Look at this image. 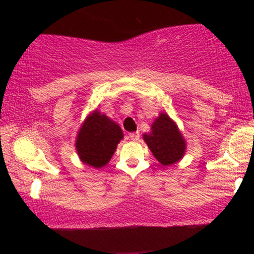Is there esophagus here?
<instances>
[{"mask_svg": "<svg viewBox=\"0 0 254 254\" xmlns=\"http://www.w3.org/2000/svg\"><path fill=\"white\" fill-rule=\"evenodd\" d=\"M129 138L131 139V141H138L139 133L138 132H131V133H129Z\"/></svg>", "mask_w": 254, "mask_h": 254, "instance_id": "esophagus-1", "label": "esophagus"}]
</instances>
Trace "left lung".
I'll list each match as a JSON object with an SVG mask.
<instances>
[{"instance_id":"left-lung-1","label":"left lung","mask_w":254,"mask_h":254,"mask_svg":"<svg viewBox=\"0 0 254 254\" xmlns=\"http://www.w3.org/2000/svg\"><path fill=\"white\" fill-rule=\"evenodd\" d=\"M143 139L155 159L164 166L176 164L185 154V139L167 113H160Z\"/></svg>"}]
</instances>
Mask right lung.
I'll list each match as a JSON object with an SVG mask.
<instances>
[{
  "label": "right lung",
  "instance_id": "right-lung-1",
  "mask_svg": "<svg viewBox=\"0 0 254 254\" xmlns=\"http://www.w3.org/2000/svg\"><path fill=\"white\" fill-rule=\"evenodd\" d=\"M123 137L116 122L95 110L78 130L75 147L83 164L100 168L110 161Z\"/></svg>",
  "mask_w": 254,
  "mask_h": 254
}]
</instances>
